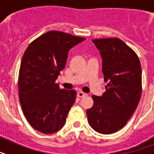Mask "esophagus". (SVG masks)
I'll use <instances>...</instances> for the list:
<instances>
[{
	"instance_id": "1",
	"label": "esophagus",
	"mask_w": 154,
	"mask_h": 154,
	"mask_svg": "<svg viewBox=\"0 0 154 154\" xmlns=\"http://www.w3.org/2000/svg\"><path fill=\"white\" fill-rule=\"evenodd\" d=\"M77 96H78L79 98H83V97H85V96H87V94L84 93V92H79L78 93H77Z\"/></svg>"
}]
</instances>
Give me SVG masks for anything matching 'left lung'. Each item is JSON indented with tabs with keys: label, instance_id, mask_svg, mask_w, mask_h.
<instances>
[{
	"label": "left lung",
	"instance_id": "obj_1",
	"mask_svg": "<svg viewBox=\"0 0 154 154\" xmlns=\"http://www.w3.org/2000/svg\"><path fill=\"white\" fill-rule=\"evenodd\" d=\"M103 58V73L107 82L102 96H92L87 109L89 125L103 134L123 127L139 104L142 92V70L136 52L116 38L92 40Z\"/></svg>",
	"mask_w": 154,
	"mask_h": 154
}]
</instances>
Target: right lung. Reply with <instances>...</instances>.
Returning <instances> with one entry per match:
<instances>
[{"label": "right lung", "instance_id": "right-lung-1", "mask_svg": "<svg viewBox=\"0 0 154 154\" xmlns=\"http://www.w3.org/2000/svg\"><path fill=\"white\" fill-rule=\"evenodd\" d=\"M85 39L50 31L31 42L24 51L19 70V100L35 130L50 134L65 125L76 92L61 89L55 80L65 68L69 49Z\"/></svg>", "mask_w": 154, "mask_h": 154}]
</instances>
